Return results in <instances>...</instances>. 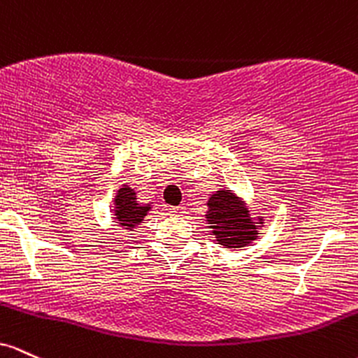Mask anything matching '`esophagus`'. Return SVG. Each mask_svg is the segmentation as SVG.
<instances>
[{"mask_svg":"<svg viewBox=\"0 0 358 358\" xmlns=\"http://www.w3.org/2000/svg\"><path fill=\"white\" fill-rule=\"evenodd\" d=\"M169 210H171L172 215H176V216H184V213H186V208L184 206H172V208H169Z\"/></svg>","mask_w":358,"mask_h":358,"instance_id":"esophagus-1","label":"esophagus"}]
</instances>
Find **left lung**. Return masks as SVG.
Segmentation results:
<instances>
[{
    "instance_id": "8db88e82",
    "label": "left lung",
    "mask_w": 358,
    "mask_h": 358,
    "mask_svg": "<svg viewBox=\"0 0 358 358\" xmlns=\"http://www.w3.org/2000/svg\"><path fill=\"white\" fill-rule=\"evenodd\" d=\"M204 215L208 228L223 248L240 250L254 243L264 228V216L252 213L247 201L230 187H222L208 199Z\"/></svg>"
}]
</instances>
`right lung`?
Returning <instances> with one entry per match:
<instances>
[{"instance_id":"add662e5","label":"right lung","mask_w":358,"mask_h":358,"mask_svg":"<svg viewBox=\"0 0 358 358\" xmlns=\"http://www.w3.org/2000/svg\"><path fill=\"white\" fill-rule=\"evenodd\" d=\"M154 204L138 203L136 192L128 184H122L113 198V220L125 231H135L143 223Z\"/></svg>"}]
</instances>
